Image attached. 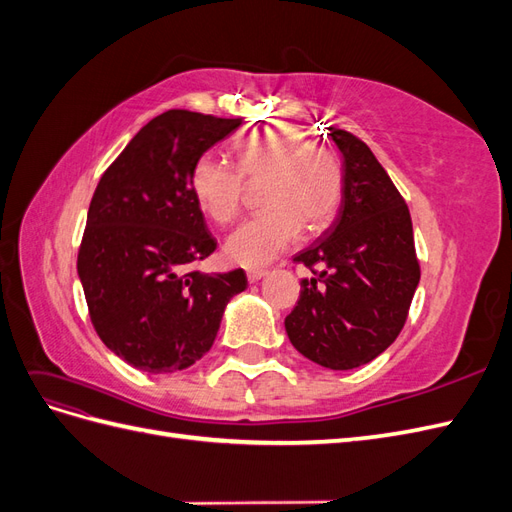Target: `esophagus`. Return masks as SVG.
Wrapping results in <instances>:
<instances>
[{
	"label": "esophagus",
	"mask_w": 512,
	"mask_h": 512,
	"mask_svg": "<svg viewBox=\"0 0 512 512\" xmlns=\"http://www.w3.org/2000/svg\"><path fill=\"white\" fill-rule=\"evenodd\" d=\"M265 275H267V269H250V271H247V280L254 284V282L262 280Z\"/></svg>",
	"instance_id": "esophagus-1"
}]
</instances>
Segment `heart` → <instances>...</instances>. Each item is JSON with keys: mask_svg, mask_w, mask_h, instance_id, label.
Returning <instances> with one entry per match:
<instances>
[{"mask_svg": "<svg viewBox=\"0 0 512 512\" xmlns=\"http://www.w3.org/2000/svg\"><path fill=\"white\" fill-rule=\"evenodd\" d=\"M235 166L203 156L192 168V188L200 207L218 224L241 211L245 181H262L260 211L226 239L228 260L262 267L299 239L301 226H329L344 200V166L327 147L312 145L309 134L290 123L247 132L235 141Z\"/></svg>", "mask_w": 512, "mask_h": 512, "instance_id": "1", "label": "heart"}]
</instances>
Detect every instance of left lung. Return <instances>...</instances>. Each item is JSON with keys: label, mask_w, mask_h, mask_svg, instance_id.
I'll use <instances>...</instances> for the list:
<instances>
[{"label": "left lung", "mask_w": 512, "mask_h": 512, "mask_svg": "<svg viewBox=\"0 0 512 512\" xmlns=\"http://www.w3.org/2000/svg\"><path fill=\"white\" fill-rule=\"evenodd\" d=\"M344 156V200L335 224L294 256L314 273L286 316L292 346L329 369H354L389 348L408 320L421 280L410 211L359 136L329 128Z\"/></svg>", "instance_id": "8db88e82"}]
</instances>
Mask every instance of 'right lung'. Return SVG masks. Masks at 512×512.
<instances>
[{"mask_svg":"<svg viewBox=\"0 0 512 512\" xmlns=\"http://www.w3.org/2000/svg\"><path fill=\"white\" fill-rule=\"evenodd\" d=\"M241 119L173 108L151 119L91 196L76 269L106 348L147 374L194 365L218 335L243 269H192L215 250L192 188L200 156Z\"/></svg>","mask_w":512,"mask_h":512,"instance_id":"right-lung-1","label":"right lung"}]
</instances>
